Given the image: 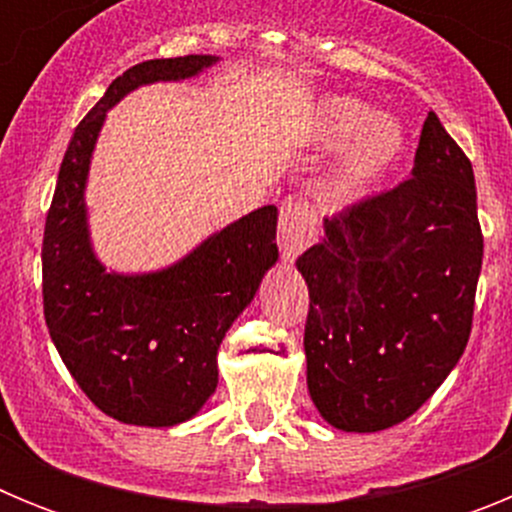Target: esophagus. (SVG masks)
I'll return each instance as SVG.
<instances>
[{"label": "esophagus", "instance_id": "esophagus-1", "mask_svg": "<svg viewBox=\"0 0 512 512\" xmlns=\"http://www.w3.org/2000/svg\"><path fill=\"white\" fill-rule=\"evenodd\" d=\"M315 233H318V228H315V215L310 212V207L302 205V202H289L282 207L277 243L284 261H295L315 241Z\"/></svg>", "mask_w": 512, "mask_h": 512}]
</instances>
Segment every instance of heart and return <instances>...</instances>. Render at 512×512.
<instances>
[{"instance_id": "obj_1", "label": "heart", "mask_w": 512, "mask_h": 512, "mask_svg": "<svg viewBox=\"0 0 512 512\" xmlns=\"http://www.w3.org/2000/svg\"><path fill=\"white\" fill-rule=\"evenodd\" d=\"M312 140L320 148H343L330 176L328 192L341 205L359 200L379 182L405 151V130L392 117H377L374 107L354 97H330L312 117Z\"/></svg>"}]
</instances>
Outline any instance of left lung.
Wrapping results in <instances>:
<instances>
[{
  "instance_id": "obj_1",
  "label": "left lung",
  "mask_w": 512,
  "mask_h": 512,
  "mask_svg": "<svg viewBox=\"0 0 512 512\" xmlns=\"http://www.w3.org/2000/svg\"><path fill=\"white\" fill-rule=\"evenodd\" d=\"M323 228L297 259L307 390L338 431H384L441 387L472 333L485 251L472 161L428 112L413 176Z\"/></svg>"
}]
</instances>
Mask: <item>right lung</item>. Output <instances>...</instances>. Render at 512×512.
I'll use <instances>...</instances> for the list:
<instances>
[{
	"instance_id": "right-lung-1",
	"label": "right lung",
	"mask_w": 512,
	"mask_h": 512,
	"mask_svg": "<svg viewBox=\"0 0 512 512\" xmlns=\"http://www.w3.org/2000/svg\"><path fill=\"white\" fill-rule=\"evenodd\" d=\"M217 56L143 61L112 81L76 125L43 233V312L63 364L104 415L130 425L184 423L217 387V348L277 264V207L248 212L153 274H115L89 243V161L112 104L143 84L179 81Z\"/></svg>"
}]
</instances>
